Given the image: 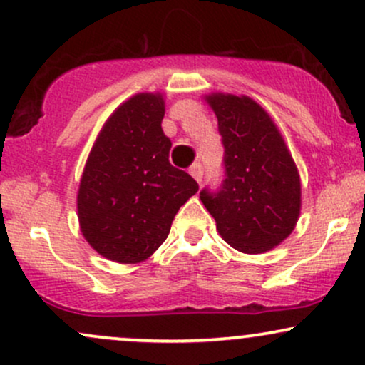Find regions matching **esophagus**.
Segmentation results:
<instances>
[{
	"label": "esophagus",
	"instance_id": "34e87169",
	"mask_svg": "<svg viewBox=\"0 0 365 365\" xmlns=\"http://www.w3.org/2000/svg\"><path fill=\"white\" fill-rule=\"evenodd\" d=\"M188 173L194 177L197 182H202V177H204V166L200 165V163H195V165L190 166V170H188Z\"/></svg>",
	"mask_w": 365,
	"mask_h": 365
}]
</instances>
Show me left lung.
I'll return each mask as SVG.
<instances>
[{
	"label": "left lung",
	"instance_id": "8db88e82",
	"mask_svg": "<svg viewBox=\"0 0 365 365\" xmlns=\"http://www.w3.org/2000/svg\"><path fill=\"white\" fill-rule=\"evenodd\" d=\"M223 144L225 178L200 190L220 235L233 249L259 254L292 233L300 212V178L273 120L250 98L212 94Z\"/></svg>",
	"mask_w": 365,
	"mask_h": 365
}]
</instances>
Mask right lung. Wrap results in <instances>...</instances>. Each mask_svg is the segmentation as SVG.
<instances>
[{
    "instance_id": "right-lung-1",
    "label": "right lung",
    "mask_w": 365,
    "mask_h": 365,
    "mask_svg": "<svg viewBox=\"0 0 365 365\" xmlns=\"http://www.w3.org/2000/svg\"><path fill=\"white\" fill-rule=\"evenodd\" d=\"M165 101L137 94L110 116L83 170L77 206L83 237L106 259L140 262L168 237L178 209L199 190L170 163Z\"/></svg>"
}]
</instances>
